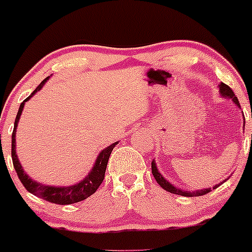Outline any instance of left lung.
<instances>
[{"instance_id": "left-lung-1", "label": "left lung", "mask_w": 252, "mask_h": 252, "mask_svg": "<svg viewBox=\"0 0 252 252\" xmlns=\"http://www.w3.org/2000/svg\"><path fill=\"white\" fill-rule=\"evenodd\" d=\"M218 86H220V93L222 94V96H224V97H228V98H232V100L234 101L235 105L238 106V107H240V103H239L238 98H236V96L234 95V91H233L232 89L229 88V86L225 85L224 83H220ZM251 117H252V114H251ZM244 124H245V118H244ZM151 171H152V175H154V178L156 179V182L158 183L159 185H161L162 189H164L166 191H168V192H172V194H177V195H182V196L192 197V196H202V195L208 194V192L212 190L210 188V189L196 190V191H184V190L179 189V188H175L173 184H171L169 182H167L166 178L162 177L161 173L158 172V169H157L155 161L151 162ZM216 188H218V185L213 187V189H216Z\"/></svg>"}]
</instances>
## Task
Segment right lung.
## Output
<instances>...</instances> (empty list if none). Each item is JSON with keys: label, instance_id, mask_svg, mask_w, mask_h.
<instances>
[{"label": "right lung", "instance_id": "right-lung-1", "mask_svg": "<svg viewBox=\"0 0 252 252\" xmlns=\"http://www.w3.org/2000/svg\"><path fill=\"white\" fill-rule=\"evenodd\" d=\"M48 78L44 79V80L40 83V85L32 91V95L29 97L25 98L22 103H20V107L18 110L16 122H14V129L13 133H12V161H13L14 169H16L18 178L22 182V184L24 185L25 189L30 192V194L35 195V196H39L41 199L46 200L48 202H52V204L57 205H70L75 204V202L83 201L86 197L91 196L96 190L98 189V187L101 185V183L105 179V172L107 168V162L110 158V155L113 150V147L116 146L117 142L112 144L111 146L106 147L103 151L100 152L97 159H96L95 164H94V168L91 169V172L89 173L88 177L80 182L79 184L72 185V187H48V185H42L40 183L35 182V180L30 179L29 175L23 171L22 166L19 163V159H18L16 155V131H17V124L19 122L20 114H22L23 107H24V103L34 95L35 93L40 90V89L44 86V84L46 83Z\"/></svg>", "mask_w": 252, "mask_h": 252}]
</instances>
